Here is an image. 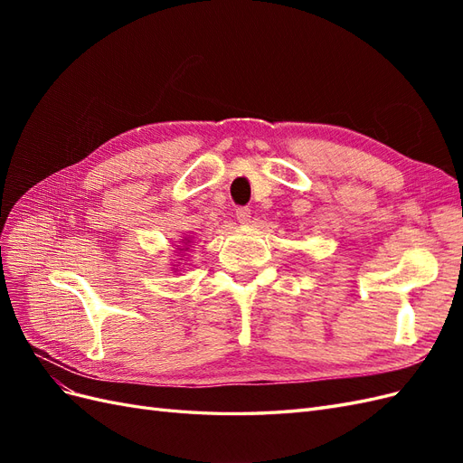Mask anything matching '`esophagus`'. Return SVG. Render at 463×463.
<instances>
[{
  "instance_id": "1",
  "label": "esophagus",
  "mask_w": 463,
  "mask_h": 463,
  "mask_svg": "<svg viewBox=\"0 0 463 463\" xmlns=\"http://www.w3.org/2000/svg\"><path fill=\"white\" fill-rule=\"evenodd\" d=\"M237 220H240L241 223H249L250 222V210L247 206L237 208Z\"/></svg>"
}]
</instances>
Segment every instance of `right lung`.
<instances>
[{"instance_id":"obj_1","label":"right lung","mask_w":463,"mask_h":463,"mask_svg":"<svg viewBox=\"0 0 463 463\" xmlns=\"http://www.w3.org/2000/svg\"><path fill=\"white\" fill-rule=\"evenodd\" d=\"M181 250H184V249H181Z\"/></svg>"}]
</instances>
